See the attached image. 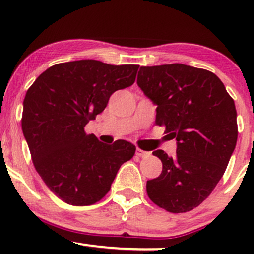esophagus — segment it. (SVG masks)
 <instances>
[{"label": "esophagus", "instance_id": "esophagus-1", "mask_svg": "<svg viewBox=\"0 0 254 254\" xmlns=\"http://www.w3.org/2000/svg\"><path fill=\"white\" fill-rule=\"evenodd\" d=\"M136 155L139 156V157H148V156L150 155V153H149V151H144V150L139 149V148H137V149H136Z\"/></svg>", "mask_w": 254, "mask_h": 254}]
</instances>
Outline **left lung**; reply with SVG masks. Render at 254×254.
I'll use <instances>...</instances> for the list:
<instances>
[{
    "label": "left lung",
    "mask_w": 254,
    "mask_h": 254,
    "mask_svg": "<svg viewBox=\"0 0 254 254\" xmlns=\"http://www.w3.org/2000/svg\"><path fill=\"white\" fill-rule=\"evenodd\" d=\"M137 84L157 105L155 123L177 139V154L153 151L162 172L147 182L157 206L188 212L210 196L222 178L238 139L233 98L214 72L174 63L141 66Z\"/></svg>",
    "instance_id": "left-lung-1"
}]
</instances>
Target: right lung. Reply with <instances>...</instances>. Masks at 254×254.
Masks as SVG:
<instances>
[{
    "label": "right lung",
    "instance_id": "add662e5",
    "mask_svg": "<svg viewBox=\"0 0 254 254\" xmlns=\"http://www.w3.org/2000/svg\"><path fill=\"white\" fill-rule=\"evenodd\" d=\"M139 65L95 60L55 64L40 74L24 99L21 127L32 161L63 202H99L136 147L124 139L104 144L84 127L106 107L116 90L135 82Z\"/></svg>",
    "mask_w": 254,
    "mask_h": 254
}]
</instances>
